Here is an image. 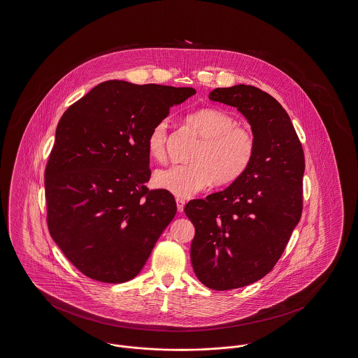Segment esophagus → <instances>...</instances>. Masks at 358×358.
Listing matches in <instances>:
<instances>
[{
  "mask_svg": "<svg viewBox=\"0 0 358 358\" xmlns=\"http://www.w3.org/2000/svg\"><path fill=\"white\" fill-rule=\"evenodd\" d=\"M185 205H186V201H185L183 198H176V206H178V212H179V213L183 212Z\"/></svg>",
  "mask_w": 358,
  "mask_h": 358,
  "instance_id": "34e87169",
  "label": "esophagus"
}]
</instances>
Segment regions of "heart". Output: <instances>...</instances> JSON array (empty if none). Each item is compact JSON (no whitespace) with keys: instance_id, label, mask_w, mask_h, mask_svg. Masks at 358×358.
<instances>
[{"instance_id":"obj_1","label":"heart","mask_w":358,"mask_h":358,"mask_svg":"<svg viewBox=\"0 0 358 358\" xmlns=\"http://www.w3.org/2000/svg\"><path fill=\"white\" fill-rule=\"evenodd\" d=\"M191 127L203 140L187 166H172L155 173V186L179 198L240 179L252 163L257 140L250 127L238 126L224 110L202 108L187 117ZM168 120L156 123L148 137L149 155L164 162L167 157Z\"/></svg>"}]
</instances>
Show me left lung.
<instances>
[{
  "mask_svg": "<svg viewBox=\"0 0 358 358\" xmlns=\"http://www.w3.org/2000/svg\"><path fill=\"white\" fill-rule=\"evenodd\" d=\"M209 99L236 107L257 140L251 166L225 190L192 199L191 264L213 290L250 285L273 270L303 212L304 152L287 113L262 90L238 84Z\"/></svg>",
  "mask_w": 358,
  "mask_h": 358,
  "instance_id": "left-lung-1",
  "label": "left lung"
}]
</instances>
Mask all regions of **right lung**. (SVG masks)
I'll return each instance as SVG.
<instances>
[{"mask_svg":"<svg viewBox=\"0 0 358 358\" xmlns=\"http://www.w3.org/2000/svg\"><path fill=\"white\" fill-rule=\"evenodd\" d=\"M194 88L110 80L59 120L45 172L50 235L87 277L134 278L176 215L171 192L146 189L148 137Z\"/></svg>","mask_w":358,"mask_h":358,"instance_id":"obj_1","label":"right lung"}]
</instances>
